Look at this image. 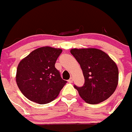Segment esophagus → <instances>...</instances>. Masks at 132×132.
I'll use <instances>...</instances> for the list:
<instances>
[{
	"label": "esophagus",
	"mask_w": 132,
	"mask_h": 132,
	"mask_svg": "<svg viewBox=\"0 0 132 132\" xmlns=\"http://www.w3.org/2000/svg\"><path fill=\"white\" fill-rule=\"evenodd\" d=\"M68 83H72V81H73V79H72V77L69 79L68 80Z\"/></svg>",
	"instance_id": "1"
}]
</instances>
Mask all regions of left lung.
<instances>
[{
  "label": "left lung",
  "mask_w": 132,
  "mask_h": 132,
  "mask_svg": "<svg viewBox=\"0 0 132 132\" xmlns=\"http://www.w3.org/2000/svg\"><path fill=\"white\" fill-rule=\"evenodd\" d=\"M70 53L80 64L85 82L75 88L88 103L97 104L106 100L114 92L119 81V70L110 56L101 50L72 48Z\"/></svg>",
  "instance_id": "1"
}]
</instances>
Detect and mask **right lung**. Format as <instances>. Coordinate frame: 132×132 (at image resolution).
<instances>
[{
	"mask_svg": "<svg viewBox=\"0 0 132 132\" xmlns=\"http://www.w3.org/2000/svg\"><path fill=\"white\" fill-rule=\"evenodd\" d=\"M61 48L43 46L34 50L20 62L15 80L28 99L39 104L51 102L67 81L55 67Z\"/></svg>",
	"mask_w": 132,
	"mask_h": 132,
	"instance_id": "1",
	"label": "right lung"
}]
</instances>
